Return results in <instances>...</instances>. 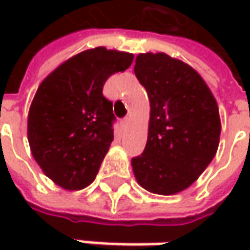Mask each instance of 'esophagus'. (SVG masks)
Segmentation results:
<instances>
[{
  "label": "esophagus",
  "instance_id": "34e87169",
  "mask_svg": "<svg viewBox=\"0 0 250 250\" xmlns=\"http://www.w3.org/2000/svg\"><path fill=\"white\" fill-rule=\"evenodd\" d=\"M129 122L130 121L128 118H125V120L121 121V125H122V128H128L129 126Z\"/></svg>",
  "mask_w": 250,
  "mask_h": 250
}]
</instances>
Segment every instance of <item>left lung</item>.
<instances>
[{
  "label": "left lung",
  "mask_w": 250,
  "mask_h": 250,
  "mask_svg": "<svg viewBox=\"0 0 250 250\" xmlns=\"http://www.w3.org/2000/svg\"><path fill=\"white\" fill-rule=\"evenodd\" d=\"M133 69L150 101L147 142L130 161L133 175L151 193L177 195L216 156L221 133L218 104L197 71L168 54H139Z\"/></svg>",
  "instance_id": "left-lung-1"
}]
</instances>
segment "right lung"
Masks as SVG:
<instances>
[{
  "mask_svg": "<svg viewBox=\"0 0 250 250\" xmlns=\"http://www.w3.org/2000/svg\"><path fill=\"white\" fill-rule=\"evenodd\" d=\"M133 54L105 47L76 54L40 83L27 115L32 156L65 190L89 187L114 139L112 103L103 96L111 75L128 69Z\"/></svg>",
  "mask_w": 250,
  "mask_h": 250,
  "instance_id": "add662e5",
  "label": "right lung"
}]
</instances>
